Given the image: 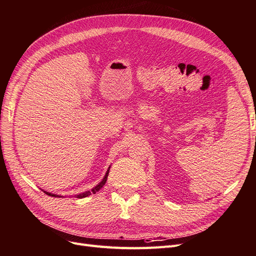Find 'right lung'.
Returning <instances> with one entry per match:
<instances>
[{
    "instance_id": "right-lung-1",
    "label": "right lung",
    "mask_w": 256,
    "mask_h": 256,
    "mask_svg": "<svg viewBox=\"0 0 256 256\" xmlns=\"http://www.w3.org/2000/svg\"><path fill=\"white\" fill-rule=\"evenodd\" d=\"M109 168H108V171H107L106 175H104V178H102V180L100 182V184H98L97 186H95L93 189H92V190L85 192L80 194H76V198H85V196H90V194H96L98 190H100V188H102V186H104V184H106V182H107V178H108V174H109ZM44 192L46 194H48V196H62L54 194H50V192Z\"/></svg>"
}]
</instances>
